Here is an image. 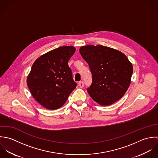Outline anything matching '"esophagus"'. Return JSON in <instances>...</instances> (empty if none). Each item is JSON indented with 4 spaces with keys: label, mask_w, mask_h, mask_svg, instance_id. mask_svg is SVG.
Returning a JSON list of instances; mask_svg holds the SVG:
<instances>
[{
    "label": "esophagus",
    "mask_w": 158,
    "mask_h": 158,
    "mask_svg": "<svg viewBox=\"0 0 158 158\" xmlns=\"http://www.w3.org/2000/svg\"><path fill=\"white\" fill-rule=\"evenodd\" d=\"M78 84H79V87H80V88H81V89H82V88H83V87H84V82H83L82 81H81V82H79Z\"/></svg>",
    "instance_id": "obj_1"
}]
</instances>
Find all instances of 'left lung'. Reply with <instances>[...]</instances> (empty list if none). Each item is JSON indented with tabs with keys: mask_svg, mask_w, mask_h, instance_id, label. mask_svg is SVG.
Returning a JSON list of instances; mask_svg holds the SVG:
<instances>
[{
	"mask_svg": "<svg viewBox=\"0 0 158 158\" xmlns=\"http://www.w3.org/2000/svg\"><path fill=\"white\" fill-rule=\"evenodd\" d=\"M79 52L92 74V83L87 89L90 97L101 106H109L121 99L130 85L133 72L126 56L102 45L82 46Z\"/></svg>",
	"mask_w": 158,
	"mask_h": 158,
	"instance_id": "1",
	"label": "left lung"
}]
</instances>
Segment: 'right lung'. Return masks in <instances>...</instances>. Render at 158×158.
Listing matches in <instances>:
<instances>
[{
    "label": "right lung",
    "instance_id": "add662e5",
    "mask_svg": "<svg viewBox=\"0 0 158 158\" xmlns=\"http://www.w3.org/2000/svg\"><path fill=\"white\" fill-rule=\"evenodd\" d=\"M75 51L73 46H61L41 56L32 64L27 84L34 99L47 109L61 107L76 87L68 64Z\"/></svg>",
    "mask_w": 158,
    "mask_h": 158
}]
</instances>
